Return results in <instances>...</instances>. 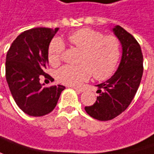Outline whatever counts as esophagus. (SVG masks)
I'll use <instances>...</instances> for the list:
<instances>
[{
	"label": "esophagus",
	"instance_id": "obj_1",
	"mask_svg": "<svg viewBox=\"0 0 154 154\" xmlns=\"http://www.w3.org/2000/svg\"><path fill=\"white\" fill-rule=\"evenodd\" d=\"M73 89H74L75 91H78V92H83V91H85V89H84V88H77V87H73Z\"/></svg>",
	"mask_w": 154,
	"mask_h": 154
}]
</instances>
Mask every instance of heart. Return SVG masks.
<instances>
[{"instance_id":"obj_1","label":"heart","mask_w":154,"mask_h":154,"mask_svg":"<svg viewBox=\"0 0 154 154\" xmlns=\"http://www.w3.org/2000/svg\"><path fill=\"white\" fill-rule=\"evenodd\" d=\"M69 44L81 51L78 65H65L57 72V79L69 86H77L87 81L91 74L97 80H105L114 73L121 55V43L115 35H104L91 29H81L68 35ZM65 46L54 39L48 49L52 66L61 63Z\"/></svg>"}]
</instances>
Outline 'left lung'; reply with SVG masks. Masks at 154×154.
I'll return each instance as SVG.
<instances>
[{
  "label": "left lung",
  "instance_id": "1",
  "mask_svg": "<svg viewBox=\"0 0 154 154\" xmlns=\"http://www.w3.org/2000/svg\"><path fill=\"white\" fill-rule=\"evenodd\" d=\"M113 31L122 44V58L116 73L106 82L97 85V101L85 106L86 112L100 121L112 120L130 105L143 75V54L140 43L120 26Z\"/></svg>",
  "mask_w": 154,
  "mask_h": 154
}]
</instances>
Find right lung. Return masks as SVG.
Instances as JSON below:
<instances>
[{
    "mask_svg": "<svg viewBox=\"0 0 154 154\" xmlns=\"http://www.w3.org/2000/svg\"><path fill=\"white\" fill-rule=\"evenodd\" d=\"M58 29L35 28L21 33L6 57V79L20 109L29 116L41 117L51 112L57 104L63 85L50 87L40 84L48 64V49Z\"/></svg>",
    "mask_w": 154,
    "mask_h": 154,
    "instance_id": "obj_1",
    "label": "right lung"
}]
</instances>
